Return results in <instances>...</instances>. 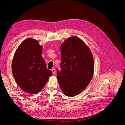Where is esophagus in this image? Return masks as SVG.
<instances>
[{"label":"esophagus","mask_w":125,"mask_h":125,"mask_svg":"<svg viewBox=\"0 0 125 125\" xmlns=\"http://www.w3.org/2000/svg\"><path fill=\"white\" fill-rule=\"evenodd\" d=\"M52 73H53L54 74H55L56 73V70H55V69L52 68Z\"/></svg>","instance_id":"esophagus-1"}]
</instances>
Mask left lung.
Returning <instances> with one entry per match:
<instances>
[{"label": "left lung", "instance_id": "obj_1", "mask_svg": "<svg viewBox=\"0 0 125 125\" xmlns=\"http://www.w3.org/2000/svg\"><path fill=\"white\" fill-rule=\"evenodd\" d=\"M62 71L57 80L62 92L75 96L89 85L94 73L93 57L90 48L79 37H68L60 46Z\"/></svg>", "mask_w": 125, "mask_h": 125}]
</instances>
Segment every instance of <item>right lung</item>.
Returning <instances> with one entry per match:
<instances>
[{
    "instance_id": "obj_1",
    "label": "right lung",
    "mask_w": 125,
    "mask_h": 125,
    "mask_svg": "<svg viewBox=\"0 0 125 125\" xmlns=\"http://www.w3.org/2000/svg\"><path fill=\"white\" fill-rule=\"evenodd\" d=\"M42 50L38 41L29 38L20 44L13 56V75L20 88L28 93L39 92L52 74L42 56Z\"/></svg>"
}]
</instances>
